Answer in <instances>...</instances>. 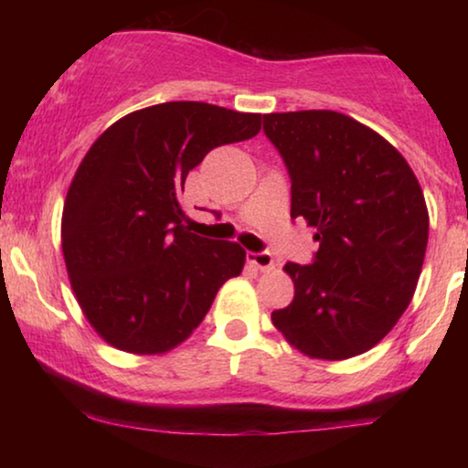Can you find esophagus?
Wrapping results in <instances>:
<instances>
[{
	"label": "esophagus",
	"instance_id": "esophagus-1",
	"mask_svg": "<svg viewBox=\"0 0 468 468\" xmlns=\"http://www.w3.org/2000/svg\"><path fill=\"white\" fill-rule=\"evenodd\" d=\"M247 261L249 264H253L258 271H271L274 266V258L268 251H260V253H253L249 251L247 253Z\"/></svg>",
	"mask_w": 468,
	"mask_h": 468
}]
</instances>
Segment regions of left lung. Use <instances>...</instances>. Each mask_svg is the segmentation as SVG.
<instances>
[{
    "label": "left lung",
    "mask_w": 468,
    "mask_h": 468,
    "mask_svg": "<svg viewBox=\"0 0 468 468\" xmlns=\"http://www.w3.org/2000/svg\"><path fill=\"white\" fill-rule=\"evenodd\" d=\"M292 178V219L315 228L313 264L287 261L293 300L272 311L287 343L317 360L375 347L411 303L428 245V208L407 159L335 111L264 114Z\"/></svg>",
    "instance_id": "1"
}]
</instances>
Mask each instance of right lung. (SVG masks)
<instances>
[{"label": "right lung", "instance_id": "right-lung-1", "mask_svg": "<svg viewBox=\"0 0 468 468\" xmlns=\"http://www.w3.org/2000/svg\"><path fill=\"white\" fill-rule=\"evenodd\" d=\"M261 114L165 101L125 114L69 185L61 249L82 313L108 345L155 356L191 336L245 249L189 232L185 178L215 146L260 132Z\"/></svg>", "mask_w": 468, "mask_h": 468}]
</instances>
